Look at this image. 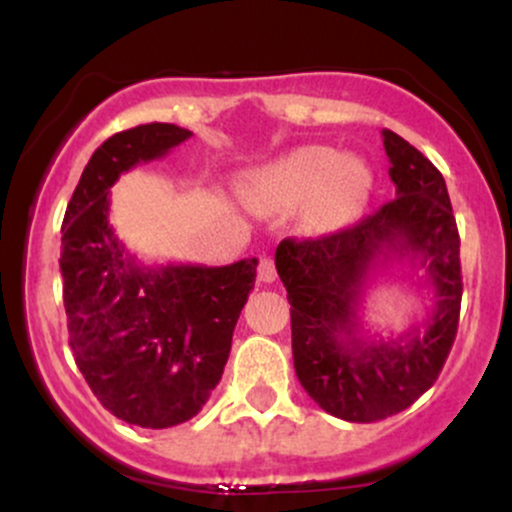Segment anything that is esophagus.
<instances>
[{"label": "esophagus", "mask_w": 512, "mask_h": 512, "mask_svg": "<svg viewBox=\"0 0 512 512\" xmlns=\"http://www.w3.org/2000/svg\"><path fill=\"white\" fill-rule=\"evenodd\" d=\"M257 279L264 281V284H272V281H276V267H274V262L269 260V257H264V260L260 262V269H257Z\"/></svg>", "instance_id": "34e87169"}]
</instances>
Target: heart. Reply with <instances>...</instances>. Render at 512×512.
I'll list each match as a JSON object with an SVG mask.
<instances>
[{
  "label": "heart",
  "mask_w": 512,
  "mask_h": 512,
  "mask_svg": "<svg viewBox=\"0 0 512 512\" xmlns=\"http://www.w3.org/2000/svg\"><path fill=\"white\" fill-rule=\"evenodd\" d=\"M373 182V170L361 158H342L330 146H301L245 175L240 192L257 209L308 204L310 223L334 231L361 216Z\"/></svg>",
  "instance_id": "1"
}]
</instances>
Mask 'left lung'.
Returning <instances> with one entry per match:
<instances>
[{
  "label": "left lung",
  "instance_id": "8db88e82",
  "mask_svg": "<svg viewBox=\"0 0 512 512\" xmlns=\"http://www.w3.org/2000/svg\"><path fill=\"white\" fill-rule=\"evenodd\" d=\"M383 144L397 197L346 231L281 240L274 255L291 303L298 380L317 407L354 424L399 414L436 383L462 301L460 236L443 175L390 129ZM395 263L434 291V308L424 323L380 335L362 320V298L372 276Z\"/></svg>",
  "mask_w": 512,
  "mask_h": 512
}]
</instances>
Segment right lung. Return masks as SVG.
Instances as JSON below:
<instances>
[{
    "label": "right lung",
    "instance_id": "obj_1",
    "mask_svg": "<svg viewBox=\"0 0 512 512\" xmlns=\"http://www.w3.org/2000/svg\"><path fill=\"white\" fill-rule=\"evenodd\" d=\"M190 129L151 122L93 151L62 221L69 346L110 414L142 428L190 421L219 385L257 260L226 267L144 264L110 223V187L139 163L163 158Z\"/></svg>",
    "mask_w": 512,
    "mask_h": 512
}]
</instances>
